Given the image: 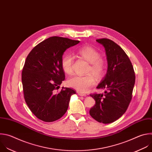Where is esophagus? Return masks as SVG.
<instances>
[{"mask_svg":"<svg viewBox=\"0 0 152 152\" xmlns=\"http://www.w3.org/2000/svg\"><path fill=\"white\" fill-rule=\"evenodd\" d=\"M78 94L81 96H86V95L85 94L83 93H81V92H78Z\"/></svg>","mask_w":152,"mask_h":152,"instance_id":"1","label":"esophagus"}]
</instances>
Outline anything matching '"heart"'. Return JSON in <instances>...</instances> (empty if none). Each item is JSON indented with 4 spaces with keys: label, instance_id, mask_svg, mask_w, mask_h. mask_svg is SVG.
I'll return each instance as SVG.
<instances>
[{
    "label": "heart",
    "instance_id": "obj_1",
    "mask_svg": "<svg viewBox=\"0 0 152 152\" xmlns=\"http://www.w3.org/2000/svg\"><path fill=\"white\" fill-rule=\"evenodd\" d=\"M77 53L80 56L90 64L88 72H92L98 78L101 77L106 69L105 61L100 58L99 53L90 46L86 45L79 48ZM61 65L64 71L71 74L73 72V57L71 55L64 56L61 61ZM95 80L94 75L88 74L85 75H75L68 78L67 84L78 92H85L95 84Z\"/></svg>",
    "mask_w": 152,
    "mask_h": 152
}]
</instances>
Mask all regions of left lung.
<instances>
[{
  "mask_svg": "<svg viewBox=\"0 0 152 152\" xmlns=\"http://www.w3.org/2000/svg\"><path fill=\"white\" fill-rule=\"evenodd\" d=\"M96 41L105 48L108 69L96 87L105 89L104 95H90L96 103L89 113L98 122L107 124L117 120L128 109L132 99L135 75L129 58L118 45L107 38Z\"/></svg>",
  "mask_w": 152,
  "mask_h": 152,
  "instance_id": "8db88e82",
  "label": "left lung"
}]
</instances>
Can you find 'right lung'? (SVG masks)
Segmentation results:
<instances>
[{
	"label": "right lung",
	"mask_w": 152,
	"mask_h": 152,
	"mask_svg": "<svg viewBox=\"0 0 152 152\" xmlns=\"http://www.w3.org/2000/svg\"><path fill=\"white\" fill-rule=\"evenodd\" d=\"M79 41L50 37L36 45L26 57L21 80L25 101L32 113L45 122L61 118L66 112L75 91L63 87L55 94L65 78L61 61L64 53Z\"/></svg>",
	"instance_id": "1"
}]
</instances>
